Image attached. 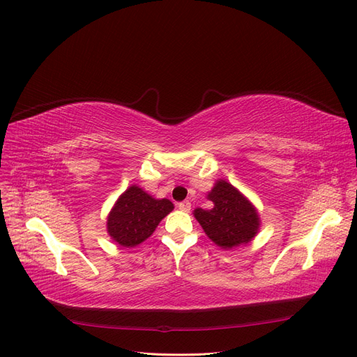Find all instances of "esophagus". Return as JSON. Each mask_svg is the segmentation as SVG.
<instances>
[{
	"mask_svg": "<svg viewBox=\"0 0 357 357\" xmlns=\"http://www.w3.org/2000/svg\"><path fill=\"white\" fill-rule=\"evenodd\" d=\"M178 207H179V210H182V212H190V210H191V203L188 200L187 202H182V203L178 204Z\"/></svg>",
	"mask_w": 357,
	"mask_h": 357,
	"instance_id": "esophagus-1",
	"label": "esophagus"
}]
</instances>
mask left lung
I'll return each instance as SVG.
<instances>
[{"label":"left lung","instance_id":"left-lung-1","mask_svg":"<svg viewBox=\"0 0 357 357\" xmlns=\"http://www.w3.org/2000/svg\"><path fill=\"white\" fill-rule=\"evenodd\" d=\"M208 200L213 207L195 208L194 216L204 232L222 248H232L252 241L259 229L256 208L231 183L219 181L210 191Z\"/></svg>","mask_w":357,"mask_h":357}]
</instances>
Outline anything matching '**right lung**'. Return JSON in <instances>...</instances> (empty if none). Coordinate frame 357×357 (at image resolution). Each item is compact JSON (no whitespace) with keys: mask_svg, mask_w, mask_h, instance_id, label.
Here are the masks:
<instances>
[{"mask_svg":"<svg viewBox=\"0 0 357 357\" xmlns=\"http://www.w3.org/2000/svg\"><path fill=\"white\" fill-rule=\"evenodd\" d=\"M174 210L169 200H155L141 188L129 187L117 200L107 219V231L122 247H135L154 232L160 220Z\"/></svg>","mask_w":357,"mask_h":357,"instance_id":"1","label":"right lung"}]
</instances>
